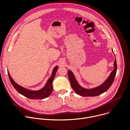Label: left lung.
Returning <instances> with one entry per match:
<instances>
[{"label":"left lung","instance_id":"8db88e82","mask_svg":"<svg viewBox=\"0 0 130 130\" xmlns=\"http://www.w3.org/2000/svg\"><path fill=\"white\" fill-rule=\"evenodd\" d=\"M112 51L113 52V50H112ZM113 65L115 68L111 72L110 75L107 78V79H106V80L99 86L90 89H87L80 86L77 83L75 77V76L74 75L72 71L68 70V77L72 88L77 94L83 97L97 96L105 92L112 85L117 73V64L116 59L115 60Z\"/></svg>","mask_w":130,"mask_h":130}]
</instances>
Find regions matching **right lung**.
<instances>
[{"label": "right lung", "instance_id": "obj_1", "mask_svg": "<svg viewBox=\"0 0 130 130\" xmlns=\"http://www.w3.org/2000/svg\"><path fill=\"white\" fill-rule=\"evenodd\" d=\"M58 69V66H56L54 67L52 71V75L48 79L45 86L43 88L38 91H31L19 86L13 80L8 71H7V73L11 84L19 93L29 99L38 100L46 98L48 97L52 93L53 90L52 84Z\"/></svg>", "mask_w": 130, "mask_h": 130}]
</instances>
